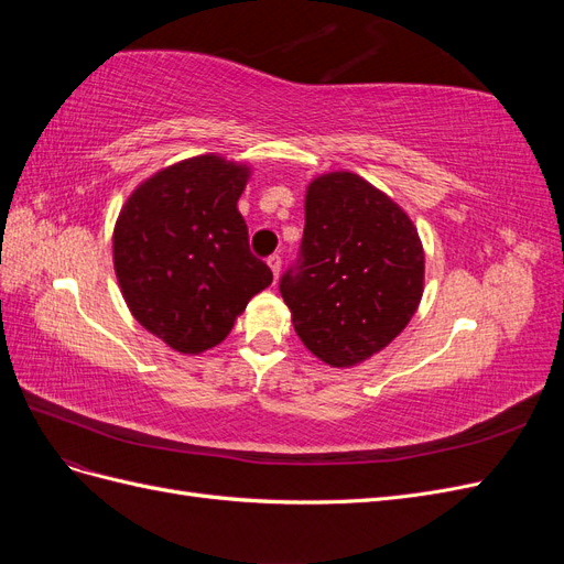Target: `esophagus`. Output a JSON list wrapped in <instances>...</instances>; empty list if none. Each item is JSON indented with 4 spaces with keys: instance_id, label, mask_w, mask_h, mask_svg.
<instances>
[{
    "instance_id": "1",
    "label": "esophagus",
    "mask_w": 564,
    "mask_h": 564,
    "mask_svg": "<svg viewBox=\"0 0 564 564\" xmlns=\"http://www.w3.org/2000/svg\"><path fill=\"white\" fill-rule=\"evenodd\" d=\"M268 265L272 270V275H275V280H278L280 278V270H282V256L280 253L268 256Z\"/></svg>"
}]
</instances>
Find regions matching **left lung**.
Instances as JSON below:
<instances>
[{
	"mask_svg": "<svg viewBox=\"0 0 564 564\" xmlns=\"http://www.w3.org/2000/svg\"><path fill=\"white\" fill-rule=\"evenodd\" d=\"M280 294L303 346L322 362H365L419 308V232L398 204L362 176L324 174L305 193L299 259L282 275Z\"/></svg>",
	"mask_w": 564,
	"mask_h": 564,
	"instance_id": "8db88e82",
	"label": "left lung"
}]
</instances>
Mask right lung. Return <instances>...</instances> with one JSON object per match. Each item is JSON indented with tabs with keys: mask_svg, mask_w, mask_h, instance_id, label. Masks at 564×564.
Returning a JSON list of instances; mask_svg holds the SVG:
<instances>
[{
	"mask_svg": "<svg viewBox=\"0 0 564 564\" xmlns=\"http://www.w3.org/2000/svg\"><path fill=\"white\" fill-rule=\"evenodd\" d=\"M249 166L199 155L141 183L112 235L117 282L131 315L169 348L197 355L224 340L272 282L237 212Z\"/></svg>",
	"mask_w": 564,
	"mask_h": 564,
	"instance_id": "add662e5",
	"label": "right lung"
}]
</instances>
